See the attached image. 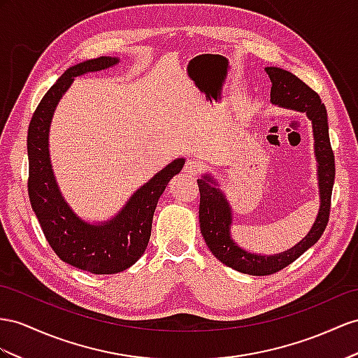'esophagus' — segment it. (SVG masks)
Instances as JSON below:
<instances>
[{
    "mask_svg": "<svg viewBox=\"0 0 358 358\" xmlns=\"http://www.w3.org/2000/svg\"><path fill=\"white\" fill-rule=\"evenodd\" d=\"M201 171V163L198 160H187L185 164V172L189 176H196Z\"/></svg>",
    "mask_w": 358,
    "mask_h": 358,
    "instance_id": "esophagus-1",
    "label": "esophagus"
}]
</instances>
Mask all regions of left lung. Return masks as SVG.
I'll list each match as a JSON object with an SVG mask.
<instances>
[{"label": "left lung", "mask_w": 358, "mask_h": 358, "mask_svg": "<svg viewBox=\"0 0 358 358\" xmlns=\"http://www.w3.org/2000/svg\"><path fill=\"white\" fill-rule=\"evenodd\" d=\"M271 78V103L304 112L311 121L315 139V155L317 162V185H319V212L316 221L308 234L293 248L273 254L262 255L245 251L231 237L233 212L224 192L217 187V182L206 173L198 180L199 187V225L201 234L215 257L227 264L228 268L243 273L271 275L284 269L299 255L313 246L322 236L329 217L331 194L336 176L334 154L329 143L327 108L316 92L308 87L292 72L281 68H264Z\"/></svg>", "instance_id": "1"}]
</instances>
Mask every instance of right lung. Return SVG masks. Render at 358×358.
Segmentation results:
<instances>
[{
  "label": "right lung",
  "instance_id": "obj_1",
  "mask_svg": "<svg viewBox=\"0 0 358 358\" xmlns=\"http://www.w3.org/2000/svg\"><path fill=\"white\" fill-rule=\"evenodd\" d=\"M116 57L77 63L63 72L39 103L29 125V196L51 248L65 263L81 271L107 275L128 269L139 260L150 242L152 216L169 180L185 166V159L166 168L137 189L110 221L89 224L78 217L63 198L50 159V125L60 98L76 77L117 65Z\"/></svg>",
  "mask_w": 358,
  "mask_h": 358
}]
</instances>
